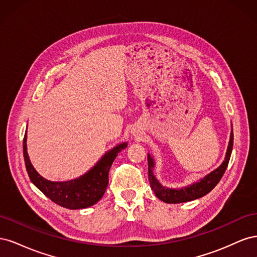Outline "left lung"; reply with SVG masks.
Masks as SVG:
<instances>
[{
    "mask_svg": "<svg viewBox=\"0 0 257 257\" xmlns=\"http://www.w3.org/2000/svg\"><path fill=\"white\" fill-rule=\"evenodd\" d=\"M232 144H234V134H232L231 125L229 143L226 150V154H225V159L222 164L214 170H212L211 173L206 175L204 178L199 179L196 182H193L189 185L181 186V188L177 189L167 188V186L161 184V182L158 180L153 173L155 167V161L151 157V154L148 153V175H149L150 186L152 191L154 192L155 196L167 204H180L207 195V194L210 191H212L214 189V186L219 183L225 173V170L227 168L232 150Z\"/></svg>",
    "mask_w": 257,
    "mask_h": 257,
    "instance_id": "8db88e82",
    "label": "left lung"
}]
</instances>
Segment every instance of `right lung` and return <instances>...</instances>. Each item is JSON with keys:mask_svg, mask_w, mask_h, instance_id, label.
Returning a JSON list of instances; mask_svg holds the SVG:
<instances>
[{"mask_svg": "<svg viewBox=\"0 0 257 257\" xmlns=\"http://www.w3.org/2000/svg\"><path fill=\"white\" fill-rule=\"evenodd\" d=\"M127 147L122 143L108 150L84 175L68 181H50L36 172L30 161L27 147V131L23 138V157L31 181L53 203L67 209H84L95 205L103 197L108 185V173L116 155Z\"/></svg>", "mask_w": 257, "mask_h": 257, "instance_id": "obj_1", "label": "right lung"}]
</instances>
